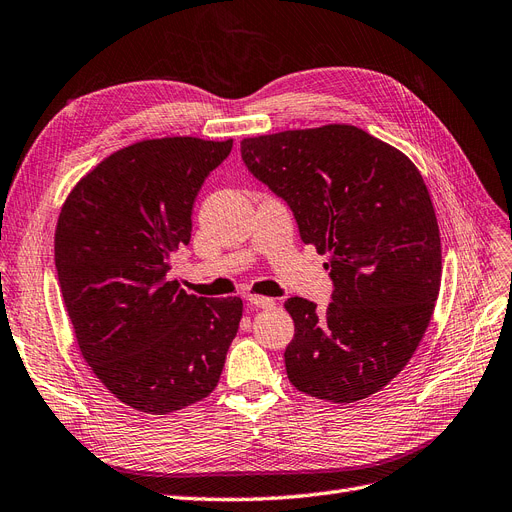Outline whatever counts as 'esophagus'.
<instances>
[{"instance_id": "obj_1", "label": "esophagus", "mask_w": 512, "mask_h": 512, "mask_svg": "<svg viewBox=\"0 0 512 512\" xmlns=\"http://www.w3.org/2000/svg\"><path fill=\"white\" fill-rule=\"evenodd\" d=\"M245 301H248L252 307H256V309H271V307H275V301L273 298H269V296H256V294H248V298H245Z\"/></svg>"}]
</instances>
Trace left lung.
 Wrapping results in <instances>:
<instances>
[{
	"label": "left lung",
	"mask_w": 512,
	"mask_h": 512,
	"mask_svg": "<svg viewBox=\"0 0 512 512\" xmlns=\"http://www.w3.org/2000/svg\"><path fill=\"white\" fill-rule=\"evenodd\" d=\"M241 158L284 199L303 243L328 254L326 311L286 301L296 390L330 402L379 392L407 366L440 290V235L417 167L351 125L248 137Z\"/></svg>",
	"instance_id": "left-lung-1"
}]
</instances>
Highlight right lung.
Returning a JSON list of instances; mask_svg holds the SVG:
<instances>
[{
	"mask_svg": "<svg viewBox=\"0 0 512 512\" xmlns=\"http://www.w3.org/2000/svg\"><path fill=\"white\" fill-rule=\"evenodd\" d=\"M233 139H146L84 175L55 233L63 303L86 364L129 407L165 415L214 392L239 330L241 298L169 281L190 243L192 207Z\"/></svg>",
	"mask_w": 512,
	"mask_h": 512,
	"instance_id": "right-lung-1",
	"label": "right lung"
}]
</instances>
